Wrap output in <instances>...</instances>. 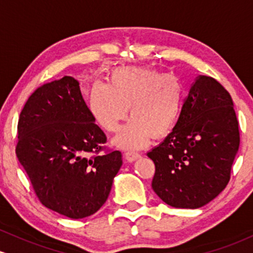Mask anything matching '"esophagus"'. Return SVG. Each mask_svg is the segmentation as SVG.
Instances as JSON below:
<instances>
[{
  "label": "esophagus",
  "instance_id": "esophagus-1",
  "mask_svg": "<svg viewBox=\"0 0 253 253\" xmlns=\"http://www.w3.org/2000/svg\"><path fill=\"white\" fill-rule=\"evenodd\" d=\"M124 158H126L129 163H134V161H136L137 159L141 158V155L138 154V153H135V152H126V154H124Z\"/></svg>",
  "mask_w": 253,
  "mask_h": 253
}]
</instances>
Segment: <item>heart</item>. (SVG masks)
I'll list each match as a JSON object with an SVG mask.
<instances>
[{
  "label": "heart",
  "instance_id": "heart-1",
  "mask_svg": "<svg viewBox=\"0 0 253 253\" xmlns=\"http://www.w3.org/2000/svg\"><path fill=\"white\" fill-rule=\"evenodd\" d=\"M183 106V88L172 75L149 68H117L109 84L96 81L90 86L88 109L101 129L116 132L126 118L131 119L115 138L123 149H138L150 138H161L174 130Z\"/></svg>",
  "mask_w": 253,
  "mask_h": 253
}]
</instances>
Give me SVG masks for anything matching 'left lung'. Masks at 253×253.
Here are the masks:
<instances>
[{"instance_id": "left-lung-1", "label": "left lung", "mask_w": 253, "mask_h": 253, "mask_svg": "<svg viewBox=\"0 0 253 253\" xmlns=\"http://www.w3.org/2000/svg\"><path fill=\"white\" fill-rule=\"evenodd\" d=\"M233 106L215 79H196L174 130L147 153L155 164L152 188L165 203L197 209L226 188L240 143Z\"/></svg>"}]
</instances>
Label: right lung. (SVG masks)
<instances>
[{"mask_svg": "<svg viewBox=\"0 0 253 253\" xmlns=\"http://www.w3.org/2000/svg\"><path fill=\"white\" fill-rule=\"evenodd\" d=\"M18 138L16 157L46 208L84 218L106 202L122 154H98L106 136L78 80L64 76L36 89L20 113Z\"/></svg>", "mask_w": 253, "mask_h": 253, "instance_id": "1", "label": "right lung"}]
</instances>
